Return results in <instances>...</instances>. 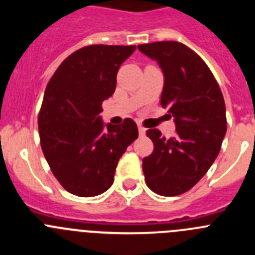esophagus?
I'll use <instances>...</instances> for the list:
<instances>
[{
    "label": "esophagus",
    "mask_w": 255,
    "mask_h": 255,
    "mask_svg": "<svg viewBox=\"0 0 255 255\" xmlns=\"http://www.w3.org/2000/svg\"><path fill=\"white\" fill-rule=\"evenodd\" d=\"M138 131H139V135H140V136H144V135H145V128H143V126L139 125Z\"/></svg>",
    "instance_id": "esophagus-1"
}]
</instances>
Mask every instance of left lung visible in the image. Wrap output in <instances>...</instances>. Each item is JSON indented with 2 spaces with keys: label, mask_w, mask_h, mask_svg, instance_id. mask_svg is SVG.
I'll return each mask as SVG.
<instances>
[{
  "label": "left lung",
  "mask_w": 255,
  "mask_h": 255,
  "mask_svg": "<svg viewBox=\"0 0 255 255\" xmlns=\"http://www.w3.org/2000/svg\"><path fill=\"white\" fill-rule=\"evenodd\" d=\"M138 48L161 66V106L176 125L171 138L147 130L154 148L143 158L144 177L155 194L175 197L190 190L220 153L227 129L224 96L206 62L185 44L166 40Z\"/></svg>",
  "instance_id": "1"
}]
</instances>
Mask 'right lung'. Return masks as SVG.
<instances>
[{"label":"right lung","instance_id":"right-lung-1","mask_svg":"<svg viewBox=\"0 0 255 255\" xmlns=\"http://www.w3.org/2000/svg\"><path fill=\"white\" fill-rule=\"evenodd\" d=\"M135 46L92 44L65 58L49 79L38 114L40 147L62 188L96 197L114 182L117 162L138 138L131 119L103 125L102 102L114 94L121 64Z\"/></svg>","mask_w":255,"mask_h":255}]
</instances>
